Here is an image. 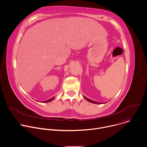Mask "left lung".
<instances>
[{
	"label": "left lung",
	"mask_w": 147,
	"mask_h": 147,
	"mask_svg": "<svg viewBox=\"0 0 147 147\" xmlns=\"http://www.w3.org/2000/svg\"><path fill=\"white\" fill-rule=\"evenodd\" d=\"M84 97L88 101H89V102H91V103H97V104H100L101 103H99V102H96V101H94V100H91V99H88V98H86V96H84Z\"/></svg>",
	"instance_id": "8db88e82"
}]
</instances>
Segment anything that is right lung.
<instances>
[{
  "mask_svg": "<svg viewBox=\"0 0 147 147\" xmlns=\"http://www.w3.org/2000/svg\"><path fill=\"white\" fill-rule=\"evenodd\" d=\"M55 99V98L54 97H52V98H50V99H49L48 100H45V101H44V102H45V103H47V102H51V101H52V100H53V99Z\"/></svg>",
  "mask_w": 147,
  "mask_h": 147,
  "instance_id": "right-lung-1",
  "label": "right lung"
}]
</instances>
